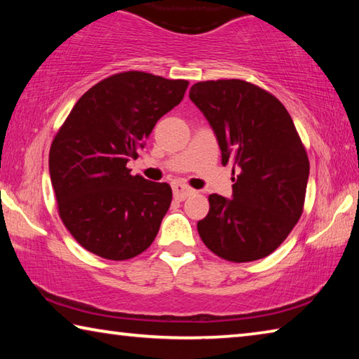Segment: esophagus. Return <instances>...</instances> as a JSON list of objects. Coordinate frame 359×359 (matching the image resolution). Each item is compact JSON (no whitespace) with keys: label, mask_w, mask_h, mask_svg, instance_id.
<instances>
[{"label":"esophagus","mask_w":359,"mask_h":359,"mask_svg":"<svg viewBox=\"0 0 359 359\" xmlns=\"http://www.w3.org/2000/svg\"><path fill=\"white\" fill-rule=\"evenodd\" d=\"M172 191H174V198L179 199V201H184V199H187L188 196H191V194L194 193L191 187L182 184V182H174Z\"/></svg>","instance_id":"1"}]
</instances>
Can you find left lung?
<instances>
[{
  "instance_id": "1",
  "label": "left lung",
  "mask_w": 359,
  "mask_h": 359,
  "mask_svg": "<svg viewBox=\"0 0 359 359\" xmlns=\"http://www.w3.org/2000/svg\"><path fill=\"white\" fill-rule=\"evenodd\" d=\"M190 100L215 131L223 166L231 163L239 171L233 199L210 194L198 233L226 261L264 258L304 210L311 166L293 120L274 95L241 79L194 83Z\"/></svg>"
}]
</instances>
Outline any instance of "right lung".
Here are the masks:
<instances>
[{
	"instance_id": "right-lung-1",
	"label": "right lung",
	"mask_w": 359,
	"mask_h": 359,
	"mask_svg": "<svg viewBox=\"0 0 359 359\" xmlns=\"http://www.w3.org/2000/svg\"><path fill=\"white\" fill-rule=\"evenodd\" d=\"M188 81L142 71L109 76L85 92L53 137L48 171L58 215L85 250L123 261L147 250L172 190L131 175L163 115L184 100Z\"/></svg>"
}]
</instances>
